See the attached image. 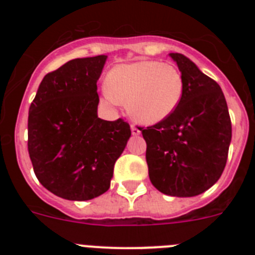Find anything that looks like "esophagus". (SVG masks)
<instances>
[{"mask_svg": "<svg viewBox=\"0 0 255 255\" xmlns=\"http://www.w3.org/2000/svg\"><path fill=\"white\" fill-rule=\"evenodd\" d=\"M131 132H132V135H139L140 134V130H139L135 125H131Z\"/></svg>", "mask_w": 255, "mask_h": 255, "instance_id": "34e87169", "label": "esophagus"}]
</instances>
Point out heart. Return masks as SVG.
Segmentation results:
<instances>
[{
    "label": "heart",
    "mask_w": 255,
    "mask_h": 255,
    "mask_svg": "<svg viewBox=\"0 0 255 255\" xmlns=\"http://www.w3.org/2000/svg\"><path fill=\"white\" fill-rule=\"evenodd\" d=\"M184 79L175 65L159 61L121 64L110 71L103 97L111 106L128 102L135 120L153 125L166 120L179 106Z\"/></svg>",
    "instance_id": "b5f03b06"
}]
</instances>
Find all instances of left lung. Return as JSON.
Listing matches in <instances>:
<instances>
[{"label": "left lung", "instance_id": "8db88e82", "mask_svg": "<svg viewBox=\"0 0 255 255\" xmlns=\"http://www.w3.org/2000/svg\"><path fill=\"white\" fill-rule=\"evenodd\" d=\"M177 64L184 93L166 120L140 131L147 143L150 182L171 197H195L221 177L231 141V120L217 83L181 53H170Z\"/></svg>", "mask_w": 255, "mask_h": 255}]
</instances>
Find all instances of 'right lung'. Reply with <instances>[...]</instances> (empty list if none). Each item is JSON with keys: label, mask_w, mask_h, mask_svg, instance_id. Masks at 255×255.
Masks as SVG:
<instances>
[{"label": "right lung", "mask_w": 255, "mask_h": 255, "mask_svg": "<svg viewBox=\"0 0 255 255\" xmlns=\"http://www.w3.org/2000/svg\"><path fill=\"white\" fill-rule=\"evenodd\" d=\"M107 56L75 58L47 74L29 108L28 150L47 190L89 200L108 190L131 130L123 119L97 115V82Z\"/></svg>", "instance_id": "right-lung-1"}]
</instances>
